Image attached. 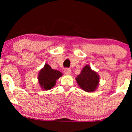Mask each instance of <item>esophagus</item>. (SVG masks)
Listing matches in <instances>:
<instances>
[{"mask_svg":"<svg viewBox=\"0 0 132 132\" xmlns=\"http://www.w3.org/2000/svg\"><path fill=\"white\" fill-rule=\"evenodd\" d=\"M64 72L66 75H71V70L69 68H66V69H64Z\"/></svg>","mask_w":132,"mask_h":132,"instance_id":"34e87169","label":"esophagus"}]
</instances>
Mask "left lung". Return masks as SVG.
<instances>
[{"label": "left lung", "mask_w": 132, "mask_h": 132, "mask_svg": "<svg viewBox=\"0 0 132 132\" xmlns=\"http://www.w3.org/2000/svg\"><path fill=\"white\" fill-rule=\"evenodd\" d=\"M76 80L79 86L86 92H94L99 85V76L92 70L89 64H87L83 68Z\"/></svg>", "instance_id": "obj_1"}]
</instances>
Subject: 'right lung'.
Listing matches in <instances>:
<instances>
[{
    "mask_svg": "<svg viewBox=\"0 0 132 132\" xmlns=\"http://www.w3.org/2000/svg\"><path fill=\"white\" fill-rule=\"evenodd\" d=\"M63 75L60 71L52 69L49 64H45L38 76L39 84L43 90H50L55 86L56 80Z\"/></svg>",
    "mask_w": 132,
    "mask_h": 132,
    "instance_id": "obj_1",
    "label": "right lung"
}]
</instances>
